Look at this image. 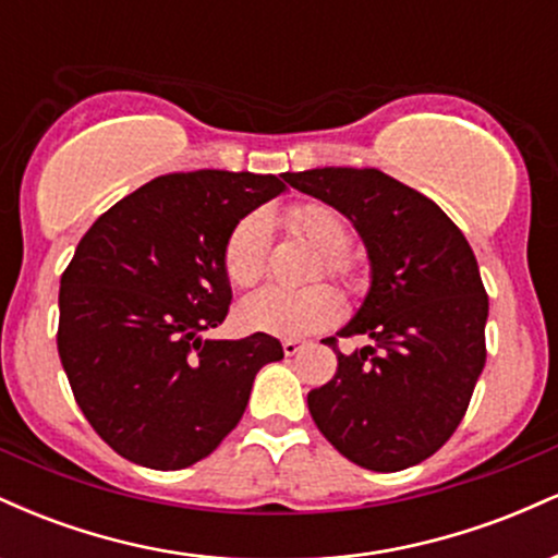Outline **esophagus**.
<instances>
[{
  "label": "esophagus",
  "instance_id": "34e87169",
  "mask_svg": "<svg viewBox=\"0 0 558 558\" xmlns=\"http://www.w3.org/2000/svg\"><path fill=\"white\" fill-rule=\"evenodd\" d=\"M306 341H301V338H286L283 341V351H286V356H296L299 351H304L306 349Z\"/></svg>",
  "mask_w": 558,
  "mask_h": 558
}]
</instances>
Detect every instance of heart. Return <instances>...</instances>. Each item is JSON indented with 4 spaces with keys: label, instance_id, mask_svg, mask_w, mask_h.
<instances>
[{
    "label": "heart",
    "instance_id": "1",
    "mask_svg": "<svg viewBox=\"0 0 558 558\" xmlns=\"http://www.w3.org/2000/svg\"><path fill=\"white\" fill-rule=\"evenodd\" d=\"M288 222L323 254L325 272L343 283H354V265L345 257L351 243L349 222L328 204H304L291 209ZM270 252V217L267 213H248L235 222L222 252V267L228 280L239 288L254 286L267 270ZM341 315V296L325 283L304 288L267 286L241 301L239 317L248 330L270 332L280 338H299L317 332Z\"/></svg>",
    "mask_w": 558,
    "mask_h": 558
}]
</instances>
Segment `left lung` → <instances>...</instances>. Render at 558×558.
Returning <instances> with one entry per match:
<instances>
[{"mask_svg": "<svg viewBox=\"0 0 558 558\" xmlns=\"http://www.w3.org/2000/svg\"><path fill=\"white\" fill-rule=\"evenodd\" d=\"M301 194L349 217L369 257V291L341 336L338 373L306 403L349 462L399 472L433 457L470 407L485 367L488 293L464 233L433 198L375 168L286 172ZM336 349V338H325Z\"/></svg>", "mask_w": 558, "mask_h": 558, "instance_id": "obj_1", "label": "left lung"}]
</instances>
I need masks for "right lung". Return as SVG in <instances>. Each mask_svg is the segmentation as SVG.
Returning <instances> with one entry per match:
<instances>
[{"mask_svg":"<svg viewBox=\"0 0 558 558\" xmlns=\"http://www.w3.org/2000/svg\"><path fill=\"white\" fill-rule=\"evenodd\" d=\"M283 191L275 175L172 172L81 239L60 280L57 349L81 412L128 462L183 470L209 457L239 425L259 369L283 360L267 332L202 336L233 299L230 230Z\"/></svg>","mask_w":558,"mask_h":558,"instance_id":"right-lung-1","label":"right lung"}]
</instances>
